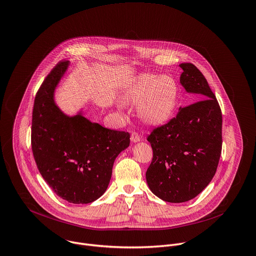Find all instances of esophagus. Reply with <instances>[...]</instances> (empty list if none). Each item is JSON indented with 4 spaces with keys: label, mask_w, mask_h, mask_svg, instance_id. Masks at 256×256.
Instances as JSON below:
<instances>
[{
    "label": "esophagus",
    "mask_w": 256,
    "mask_h": 256,
    "mask_svg": "<svg viewBox=\"0 0 256 256\" xmlns=\"http://www.w3.org/2000/svg\"><path fill=\"white\" fill-rule=\"evenodd\" d=\"M140 140V136L138 132H132L130 136V142H138Z\"/></svg>",
    "instance_id": "esophagus-1"
}]
</instances>
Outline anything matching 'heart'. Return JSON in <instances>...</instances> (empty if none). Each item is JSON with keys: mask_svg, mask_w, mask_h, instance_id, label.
Here are the masks:
<instances>
[{"mask_svg": "<svg viewBox=\"0 0 256 256\" xmlns=\"http://www.w3.org/2000/svg\"><path fill=\"white\" fill-rule=\"evenodd\" d=\"M178 100V86L168 75L140 74L126 90L122 102L138 106L140 118L148 124L160 126L172 118Z\"/></svg>", "mask_w": 256, "mask_h": 256, "instance_id": "obj_1", "label": "heart"}]
</instances>
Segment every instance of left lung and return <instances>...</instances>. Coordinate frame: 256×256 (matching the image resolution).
Wrapping results in <instances>:
<instances>
[{
    "label": "left lung",
    "instance_id": "8db88e82",
    "mask_svg": "<svg viewBox=\"0 0 256 256\" xmlns=\"http://www.w3.org/2000/svg\"><path fill=\"white\" fill-rule=\"evenodd\" d=\"M180 83L198 100L148 136L152 160L146 179L150 190L170 203L187 202L213 179L222 148V114L215 94L192 63L179 65Z\"/></svg>",
    "mask_w": 256,
    "mask_h": 256
}]
</instances>
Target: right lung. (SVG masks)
Instances as JSON below:
<instances>
[{
	"label": "right lung",
	"instance_id": "add662e5",
	"mask_svg": "<svg viewBox=\"0 0 256 256\" xmlns=\"http://www.w3.org/2000/svg\"><path fill=\"white\" fill-rule=\"evenodd\" d=\"M70 66L60 61L43 81L34 102L32 150L49 187L73 204H88L106 191L116 156L130 146V134L90 122L81 110L64 114L55 90Z\"/></svg>",
	"mask_w": 256,
	"mask_h": 256
}]
</instances>
